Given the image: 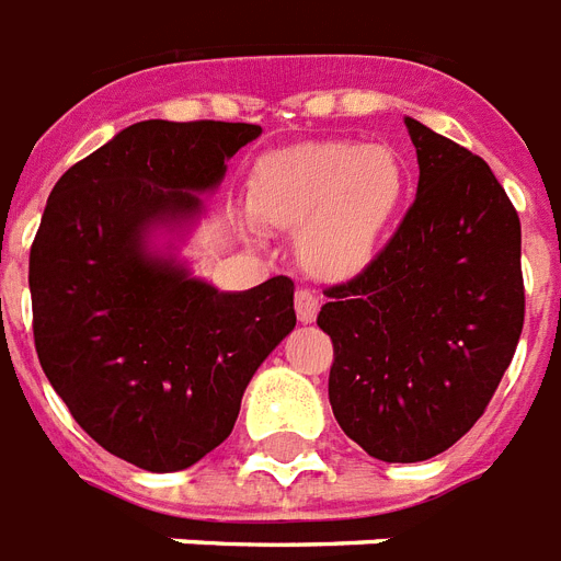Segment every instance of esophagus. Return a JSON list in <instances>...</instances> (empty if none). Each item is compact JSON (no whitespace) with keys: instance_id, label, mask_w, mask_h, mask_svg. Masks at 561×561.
I'll return each mask as SVG.
<instances>
[{"instance_id":"esophagus-1","label":"esophagus","mask_w":561,"mask_h":561,"mask_svg":"<svg viewBox=\"0 0 561 561\" xmlns=\"http://www.w3.org/2000/svg\"><path fill=\"white\" fill-rule=\"evenodd\" d=\"M317 313H320V296L308 288L296 290V317H299V322L308 325V322L317 320Z\"/></svg>"}]
</instances>
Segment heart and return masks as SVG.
<instances>
[{
    "mask_svg": "<svg viewBox=\"0 0 561 561\" xmlns=\"http://www.w3.org/2000/svg\"><path fill=\"white\" fill-rule=\"evenodd\" d=\"M407 190L398 149L317 140L265 154L250 175L248 204L262 225L302 227V265L320 279L343 282L375 262Z\"/></svg>",
    "mask_w": 561,
    "mask_h": 561,
    "instance_id": "heart-1",
    "label": "heart"
}]
</instances>
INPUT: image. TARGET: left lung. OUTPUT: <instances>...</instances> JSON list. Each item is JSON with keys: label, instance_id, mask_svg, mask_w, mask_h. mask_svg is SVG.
I'll use <instances>...</instances> for the list:
<instances>
[{"label": "left lung", "instance_id": "1", "mask_svg": "<svg viewBox=\"0 0 561 561\" xmlns=\"http://www.w3.org/2000/svg\"><path fill=\"white\" fill-rule=\"evenodd\" d=\"M417 195L377 259L328 288V400L386 463L446 453L484 414L525 325L522 225L493 170L407 117Z\"/></svg>", "mask_w": 561, "mask_h": 561}]
</instances>
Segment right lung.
<instances>
[{"instance_id":"add662e5","label":"right lung","mask_w":561,"mask_h":561,"mask_svg":"<svg viewBox=\"0 0 561 561\" xmlns=\"http://www.w3.org/2000/svg\"><path fill=\"white\" fill-rule=\"evenodd\" d=\"M259 135L253 123H131L45 204L28 267L36 354L75 421L140 470L178 472L213 453L296 325L288 276L218 290L175 253L227 161Z\"/></svg>"}]
</instances>
